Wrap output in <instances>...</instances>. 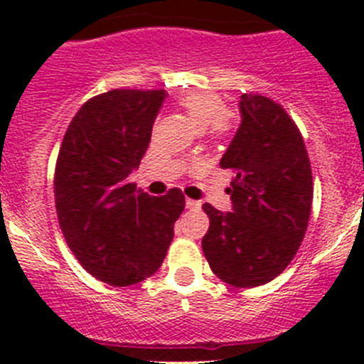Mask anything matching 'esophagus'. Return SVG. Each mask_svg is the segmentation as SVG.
<instances>
[{
  "instance_id": "obj_1",
  "label": "esophagus",
  "mask_w": 364,
  "mask_h": 364,
  "mask_svg": "<svg viewBox=\"0 0 364 364\" xmlns=\"http://www.w3.org/2000/svg\"><path fill=\"white\" fill-rule=\"evenodd\" d=\"M186 208H188V209H200V203H199V200L186 199Z\"/></svg>"
}]
</instances>
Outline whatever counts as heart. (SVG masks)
Instances as JSON below:
<instances>
[{
  "label": "heart",
  "mask_w": 364,
  "mask_h": 364,
  "mask_svg": "<svg viewBox=\"0 0 364 364\" xmlns=\"http://www.w3.org/2000/svg\"><path fill=\"white\" fill-rule=\"evenodd\" d=\"M178 104L192 123L199 130L205 128L211 137H225L232 128V117L225 111L222 97L213 91H190L179 97Z\"/></svg>",
  "instance_id": "heart-1"
}]
</instances>
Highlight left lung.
Listing matches in <instances>:
<instances>
[{
  "mask_svg": "<svg viewBox=\"0 0 364 364\" xmlns=\"http://www.w3.org/2000/svg\"><path fill=\"white\" fill-rule=\"evenodd\" d=\"M241 124L220 160L232 171V213L203 205V252L225 284L252 289L274 280L294 259L310 220L314 179L303 135L271 98L245 93Z\"/></svg>",
  "mask_w": 364,
  "mask_h": 364,
  "instance_id": "obj_1",
  "label": "left lung"
}]
</instances>
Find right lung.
Here are the masks:
<instances>
[{
	"label": "right lung",
	"mask_w": 364,
	"mask_h": 364,
	"mask_svg": "<svg viewBox=\"0 0 364 364\" xmlns=\"http://www.w3.org/2000/svg\"><path fill=\"white\" fill-rule=\"evenodd\" d=\"M165 98L164 90H111L70 121L54 171L58 222L80 266L114 287L159 271L185 196L151 197L128 176L139 167Z\"/></svg>",
	"instance_id": "add662e5"
}]
</instances>
